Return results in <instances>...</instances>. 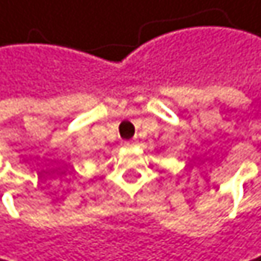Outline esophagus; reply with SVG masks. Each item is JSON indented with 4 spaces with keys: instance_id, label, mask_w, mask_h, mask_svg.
<instances>
[{
    "instance_id": "obj_1",
    "label": "esophagus",
    "mask_w": 261,
    "mask_h": 261,
    "mask_svg": "<svg viewBox=\"0 0 261 261\" xmlns=\"http://www.w3.org/2000/svg\"><path fill=\"white\" fill-rule=\"evenodd\" d=\"M135 144H136L135 141H123V142H122V145H123V147H133Z\"/></svg>"
}]
</instances>
